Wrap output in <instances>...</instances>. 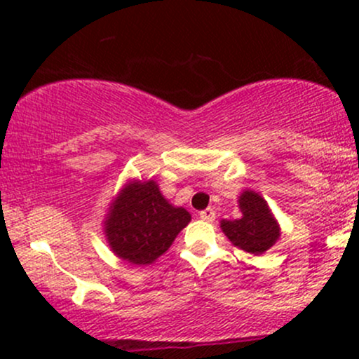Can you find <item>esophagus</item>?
I'll use <instances>...</instances> for the list:
<instances>
[{
  "label": "esophagus",
  "mask_w": 359,
  "mask_h": 359,
  "mask_svg": "<svg viewBox=\"0 0 359 359\" xmlns=\"http://www.w3.org/2000/svg\"><path fill=\"white\" fill-rule=\"evenodd\" d=\"M199 217L205 222H212L214 219H216V212H214L212 208H208V209H204V211L199 212Z\"/></svg>",
  "instance_id": "34e87169"
}]
</instances>
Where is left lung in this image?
Wrapping results in <instances>:
<instances>
[{
	"mask_svg": "<svg viewBox=\"0 0 359 359\" xmlns=\"http://www.w3.org/2000/svg\"><path fill=\"white\" fill-rule=\"evenodd\" d=\"M243 216L234 221H221L222 233L234 246L251 255H263L280 238L278 222L269 204L255 191H245L238 199Z\"/></svg>",
	"mask_w": 359,
	"mask_h": 359,
	"instance_id": "obj_1",
	"label": "left lung"
}]
</instances>
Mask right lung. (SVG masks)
<instances>
[{
  "label": "right lung",
  "mask_w": 359,
  "mask_h": 359,
  "mask_svg": "<svg viewBox=\"0 0 359 359\" xmlns=\"http://www.w3.org/2000/svg\"><path fill=\"white\" fill-rule=\"evenodd\" d=\"M106 216L104 234L109 248L118 258L138 266L162 257L191 222V214L168 203L155 180L128 182Z\"/></svg>",
  "instance_id": "right-lung-1"
}]
</instances>
